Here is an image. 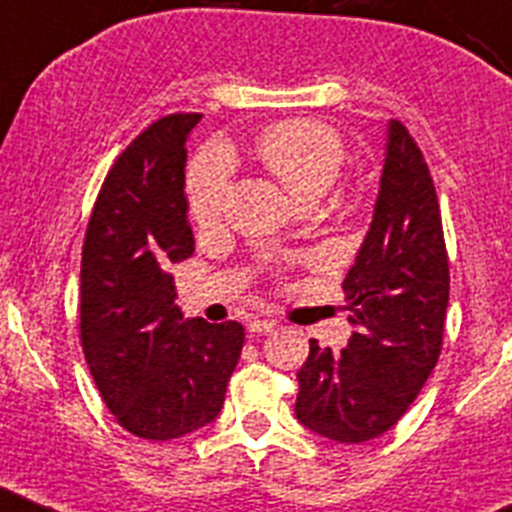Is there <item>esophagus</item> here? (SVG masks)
<instances>
[{
    "instance_id": "34e87169",
    "label": "esophagus",
    "mask_w": 512,
    "mask_h": 512,
    "mask_svg": "<svg viewBox=\"0 0 512 512\" xmlns=\"http://www.w3.org/2000/svg\"><path fill=\"white\" fill-rule=\"evenodd\" d=\"M275 329V321L273 319H255L250 321V331L252 334H267V331Z\"/></svg>"
}]
</instances>
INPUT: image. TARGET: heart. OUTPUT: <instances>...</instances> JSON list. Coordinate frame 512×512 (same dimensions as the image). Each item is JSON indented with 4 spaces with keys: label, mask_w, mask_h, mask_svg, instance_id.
<instances>
[{
    "label": "heart",
    "mask_w": 512,
    "mask_h": 512,
    "mask_svg": "<svg viewBox=\"0 0 512 512\" xmlns=\"http://www.w3.org/2000/svg\"><path fill=\"white\" fill-rule=\"evenodd\" d=\"M344 140L334 127L316 119H288L273 124L257 140V158L296 201H316L339 178L344 165ZM232 183V158L227 147L209 145L193 160L188 173V206L199 224L222 214Z\"/></svg>",
    "instance_id": "heart-1"
}]
</instances>
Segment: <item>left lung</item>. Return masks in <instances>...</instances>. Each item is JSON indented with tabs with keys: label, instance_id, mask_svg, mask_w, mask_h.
I'll use <instances>...</instances> for the list:
<instances>
[{
	"label": "left lung",
	"instance_id": "8db88e82",
	"mask_svg": "<svg viewBox=\"0 0 512 512\" xmlns=\"http://www.w3.org/2000/svg\"><path fill=\"white\" fill-rule=\"evenodd\" d=\"M349 324L339 354L311 339L298 370L296 418L339 444L382 436L439 362L449 260L436 188L421 150L390 119L370 229L342 283Z\"/></svg>",
	"mask_w": 512,
	"mask_h": 512
}]
</instances>
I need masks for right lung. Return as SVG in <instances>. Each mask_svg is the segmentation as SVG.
I'll return each mask as SVG.
<instances>
[{
	"label": "right lung",
	"mask_w": 512,
	"mask_h": 512,
	"mask_svg": "<svg viewBox=\"0 0 512 512\" xmlns=\"http://www.w3.org/2000/svg\"><path fill=\"white\" fill-rule=\"evenodd\" d=\"M201 114L150 124L101 186L81 257V344L96 388L130 434L168 441L219 416L239 362L237 321L186 319L170 262L193 255L186 140Z\"/></svg>",
	"instance_id": "right-lung-1"
}]
</instances>
